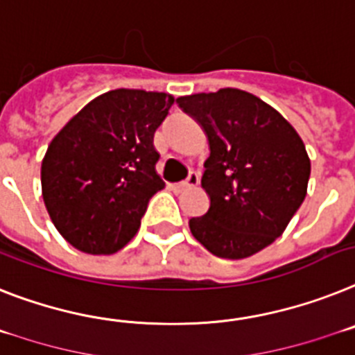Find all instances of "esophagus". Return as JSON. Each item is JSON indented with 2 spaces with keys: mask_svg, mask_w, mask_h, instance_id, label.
<instances>
[{
  "mask_svg": "<svg viewBox=\"0 0 355 355\" xmlns=\"http://www.w3.org/2000/svg\"><path fill=\"white\" fill-rule=\"evenodd\" d=\"M198 186V175H196L195 171L189 173V177L184 180V182H178V184H173V189L175 191H186V189H189V187H195Z\"/></svg>",
  "mask_w": 355,
  "mask_h": 355,
  "instance_id": "obj_1",
  "label": "esophagus"
}]
</instances>
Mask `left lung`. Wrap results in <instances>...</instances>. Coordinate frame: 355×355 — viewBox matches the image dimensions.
I'll use <instances>...</instances> for the list:
<instances>
[{
    "mask_svg": "<svg viewBox=\"0 0 355 355\" xmlns=\"http://www.w3.org/2000/svg\"><path fill=\"white\" fill-rule=\"evenodd\" d=\"M209 141L202 187L211 205L189 220L193 236L218 258L240 260L282 236L306 195L311 159L279 112L249 92L184 95Z\"/></svg>",
    "mask_w": 355,
    "mask_h": 355,
    "instance_id": "obj_1",
    "label": "left lung"
}]
</instances>
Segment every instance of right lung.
Segmentation results:
<instances>
[{
  "label": "right lung",
  "mask_w": 355,
  "mask_h": 355,
  "mask_svg": "<svg viewBox=\"0 0 355 355\" xmlns=\"http://www.w3.org/2000/svg\"><path fill=\"white\" fill-rule=\"evenodd\" d=\"M173 103L162 92H106L53 137L41 164V189L70 245L113 254L135 236L150 198L166 186L155 171L160 155L153 135Z\"/></svg>",
  "instance_id": "obj_1"
}]
</instances>
